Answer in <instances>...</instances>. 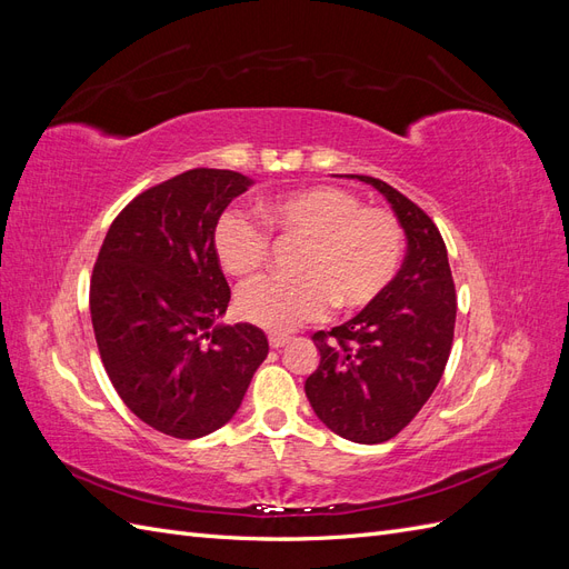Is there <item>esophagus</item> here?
Instances as JSON below:
<instances>
[{"label": "esophagus", "instance_id": "1", "mask_svg": "<svg viewBox=\"0 0 569 569\" xmlns=\"http://www.w3.org/2000/svg\"><path fill=\"white\" fill-rule=\"evenodd\" d=\"M268 341H270V347H272V349H282L284 343L289 341V337H287V335H270V337H268Z\"/></svg>", "mask_w": 569, "mask_h": 569}]
</instances>
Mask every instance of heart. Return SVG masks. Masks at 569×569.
<instances>
[{
  "label": "heart",
  "instance_id": "obj_1",
  "mask_svg": "<svg viewBox=\"0 0 569 569\" xmlns=\"http://www.w3.org/2000/svg\"><path fill=\"white\" fill-rule=\"evenodd\" d=\"M266 226L306 242L299 278H258L239 289L237 308L249 322L287 332L320 318L330 301L347 311L372 303L391 284L403 258V230L393 213L363 209L339 187H308L268 201ZM268 232L239 211H226L213 232L220 266L247 278L266 263Z\"/></svg>",
  "mask_w": 569,
  "mask_h": 569
}]
</instances>
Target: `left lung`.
<instances>
[{
	"mask_svg": "<svg viewBox=\"0 0 569 569\" xmlns=\"http://www.w3.org/2000/svg\"><path fill=\"white\" fill-rule=\"evenodd\" d=\"M375 187L406 232V258L391 284L356 318L316 332L320 366L303 389L316 416L356 443H382L418 416L451 353L456 287L449 253L420 206L382 180Z\"/></svg>",
	"mask_w": 569,
	"mask_h": 569,
	"instance_id": "8db88e82",
	"label": "left lung"
}]
</instances>
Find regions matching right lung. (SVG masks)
I'll return each instance as SVG.
<instances>
[{
	"label": "right lung",
	"mask_w": 569,
	"mask_h": 569,
	"mask_svg": "<svg viewBox=\"0 0 569 569\" xmlns=\"http://www.w3.org/2000/svg\"><path fill=\"white\" fill-rule=\"evenodd\" d=\"M251 184L234 170H187L134 197L97 256L101 363L123 403L168 437L199 439L230 422L268 356L258 327H211L230 303L216 222Z\"/></svg>",
	"instance_id": "right-lung-1"
}]
</instances>
